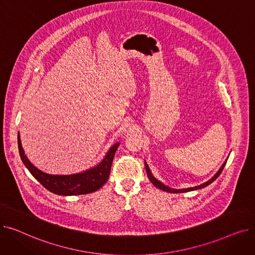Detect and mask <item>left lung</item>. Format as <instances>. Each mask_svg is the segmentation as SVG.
Masks as SVG:
<instances>
[{
  "instance_id": "obj_1",
  "label": "left lung",
  "mask_w": 255,
  "mask_h": 255,
  "mask_svg": "<svg viewBox=\"0 0 255 255\" xmlns=\"http://www.w3.org/2000/svg\"><path fill=\"white\" fill-rule=\"evenodd\" d=\"M227 158H229V157H227ZM226 161H227V159H226L225 161L223 162V164L221 165V167L219 168V170L215 173V175H214V177H212V179H210L209 181H207L206 183H204V184H202V185H198V186H195V187H190V188H186V189H175V188H170V187H168V186L164 185L163 183H161L160 181H158V180H157V179L152 175V171L150 170L149 165L146 164V162H145V161H144V166H145L146 173H148V178H149V180L152 182V184L156 187V188H158V189H161V190L166 191V192H169V193H183V192H189V191H193V190H198V189L205 188V187H207L208 185H210L211 183H213L214 181H215V180L219 177V175H220L221 171L223 170V168H224V166H225V164H226Z\"/></svg>"
}]
</instances>
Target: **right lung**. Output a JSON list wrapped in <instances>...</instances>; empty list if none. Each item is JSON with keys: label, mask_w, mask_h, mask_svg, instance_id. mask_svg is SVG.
<instances>
[{"label": "right lung", "mask_w": 255, "mask_h": 255, "mask_svg": "<svg viewBox=\"0 0 255 255\" xmlns=\"http://www.w3.org/2000/svg\"><path fill=\"white\" fill-rule=\"evenodd\" d=\"M17 143L21 161L32 173V176L40 184H42L48 191L64 196L88 194L100 189L110 178L113 160L118 146L120 145V142L113 144L101 161L87 170L72 173V175H49L31 163L24 154L19 132L17 135Z\"/></svg>", "instance_id": "obj_1"}]
</instances>
